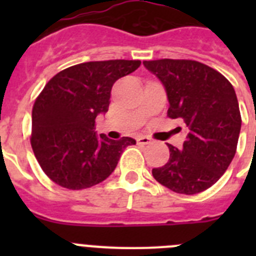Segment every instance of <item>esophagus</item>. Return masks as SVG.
I'll return each mask as SVG.
<instances>
[{"instance_id":"obj_1","label":"esophagus","mask_w":256,"mask_h":256,"mask_svg":"<svg viewBox=\"0 0 256 256\" xmlns=\"http://www.w3.org/2000/svg\"><path fill=\"white\" fill-rule=\"evenodd\" d=\"M137 142H138L140 144H151V138L148 137V136H140L138 138H137Z\"/></svg>"}]
</instances>
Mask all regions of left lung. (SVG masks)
Here are the masks:
<instances>
[{
  "mask_svg": "<svg viewBox=\"0 0 256 256\" xmlns=\"http://www.w3.org/2000/svg\"><path fill=\"white\" fill-rule=\"evenodd\" d=\"M158 76L169 101L168 116L180 119L188 133L183 148L168 144V162L152 169L160 184L194 195L212 187L236 154L241 115L234 87L219 72L198 61H144Z\"/></svg>",
  "mask_w": 256,
  "mask_h": 256,
  "instance_id": "8db88e82",
  "label": "left lung"
}]
</instances>
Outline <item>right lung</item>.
<instances>
[{
    "mask_svg": "<svg viewBox=\"0 0 256 256\" xmlns=\"http://www.w3.org/2000/svg\"><path fill=\"white\" fill-rule=\"evenodd\" d=\"M140 60L90 61L56 74L32 112V148L47 177L61 187L83 190L102 182L116 168L130 137L110 140L94 132L110 104L112 84L133 73Z\"/></svg>",
    "mask_w": 256,
    "mask_h": 256,
    "instance_id": "obj_1",
    "label": "right lung"
}]
</instances>
